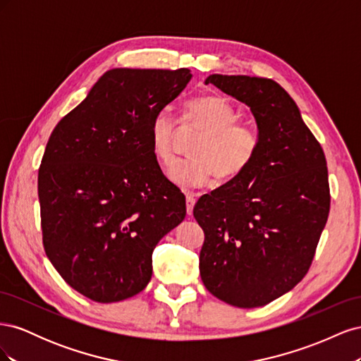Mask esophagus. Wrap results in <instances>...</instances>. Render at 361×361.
I'll list each match as a JSON object with an SVG mask.
<instances>
[{
	"label": "esophagus",
	"mask_w": 361,
	"mask_h": 361,
	"mask_svg": "<svg viewBox=\"0 0 361 361\" xmlns=\"http://www.w3.org/2000/svg\"><path fill=\"white\" fill-rule=\"evenodd\" d=\"M194 204H195V194L188 192V194H187V212H188V215L192 214Z\"/></svg>",
	"instance_id": "obj_1"
}]
</instances>
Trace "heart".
Here are the masks:
<instances>
[{
	"instance_id": "b5f03b06",
	"label": "heart",
	"mask_w": 361,
	"mask_h": 361,
	"mask_svg": "<svg viewBox=\"0 0 361 361\" xmlns=\"http://www.w3.org/2000/svg\"><path fill=\"white\" fill-rule=\"evenodd\" d=\"M180 126L202 133L191 146L192 157L178 161L169 171L170 180L180 188L202 187L215 174L223 180L235 179L250 169L259 154L257 128L238 120L236 108L223 96L207 94L188 101L183 105ZM149 141L161 166H171L176 122L167 110L152 117Z\"/></svg>"
}]
</instances>
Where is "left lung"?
<instances>
[{"instance_id": "left-lung-1", "label": "left lung", "mask_w": 361, "mask_h": 361, "mask_svg": "<svg viewBox=\"0 0 361 361\" xmlns=\"http://www.w3.org/2000/svg\"><path fill=\"white\" fill-rule=\"evenodd\" d=\"M204 82L250 106L260 149L241 176L194 206L204 232L200 276L218 300L260 307L297 286L312 265L330 214L326 159L276 81L214 73Z\"/></svg>"}]
</instances>
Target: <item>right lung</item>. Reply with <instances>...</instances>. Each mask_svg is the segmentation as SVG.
<instances>
[{
    "mask_svg": "<svg viewBox=\"0 0 361 361\" xmlns=\"http://www.w3.org/2000/svg\"><path fill=\"white\" fill-rule=\"evenodd\" d=\"M188 69H113L64 116L39 167L42 241L71 288L97 302L143 290L159 239L183 221L185 195L152 154L150 120Z\"/></svg>",
    "mask_w": 361,
    "mask_h": 361,
    "instance_id": "obj_1",
    "label": "right lung"
}]
</instances>
